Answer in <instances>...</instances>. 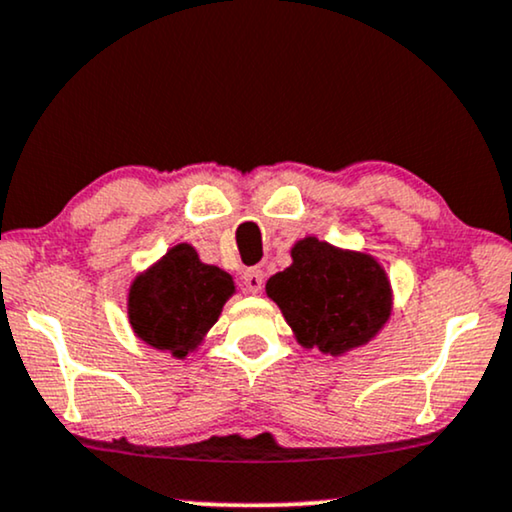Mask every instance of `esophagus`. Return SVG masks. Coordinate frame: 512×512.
<instances>
[{
    "mask_svg": "<svg viewBox=\"0 0 512 512\" xmlns=\"http://www.w3.org/2000/svg\"><path fill=\"white\" fill-rule=\"evenodd\" d=\"M243 286H245V290H248V293H252V295H257L262 290V286H264V274H262V269L260 267H252V269H248L243 274Z\"/></svg>",
    "mask_w": 512,
    "mask_h": 512,
    "instance_id": "esophagus-1",
    "label": "esophagus"
}]
</instances>
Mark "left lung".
<instances>
[{"mask_svg":"<svg viewBox=\"0 0 512 512\" xmlns=\"http://www.w3.org/2000/svg\"><path fill=\"white\" fill-rule=\"evenodd\" d=\"M290 257V267L267 281V295L297 345L345 357L383 331L392 314V286L371 252L304 236Z\"/></svg>","mask_w":512,"mask_h":512,"instance_id":"8db88e82","label":"left lung"}]
</instances>
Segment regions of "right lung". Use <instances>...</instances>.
<instances>
[{
    "label": "right lung",
    "instance_id": "1",
    "mask_svg": "<svg viewBox=\"0 0 512 512\" xmlns=\"http://www.w3.org/2000/svg\"><path fill=\"white\" fill-rule=\"evenodd\" d=\"M234 293L231 274L200 262L193 245L177 243L134 276L127 293V319L148 347L186 359L200 347Z\"/></svg>",
    "mask_w": 512,
    "mask_h": 512
}]
</instances>
